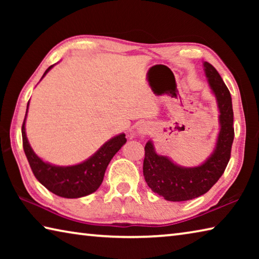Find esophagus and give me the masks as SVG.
<instances>
[{"label": "esophagus", "instance_id": "1", "mask_svg": "<svg viewBox=\"0 0 259 259\" xmlns=\"http://www.w3.org/2000/svg\"><path fill=\"white\" fill-rule=\"evenodd\" d=\"M151 130H152V128H151L150 124L142 123V124L138 125L137 133H138L139 135H147V134L151 133Z\"/></svg>", "mask_w": 259, "mask_h": 259}]
</instances>
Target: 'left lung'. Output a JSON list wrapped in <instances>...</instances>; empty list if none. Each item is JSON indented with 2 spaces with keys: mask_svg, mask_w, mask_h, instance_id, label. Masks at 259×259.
Wrapping results in <instances>:
<instances>
[{
  "mask_svg": "<svg viewBox=\"0 0 259 259\" xmlns=\"http://www.w3.org/2000/svg\"><path fill=\"white\" fill-rule=\"evenodd\" d=\"M208 84L217 102L219 133L211 154L198 166H182L169 156L157 154L152 140L145 145L143 172L148 187L166 201H187L203 195L217 183L230 161L234 139L232 98L222 76L203 61Z\"/></svg>",
  "mask_w": 259,
  "mask_h": 259,
  "instance_id": "left-lung-1",
  "label": "left lung"
}]
</instances>
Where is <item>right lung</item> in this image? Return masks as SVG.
<instances>
[{"instance_id": "add662e5", "label": "right lung", "mask_w": 259, "mask_h": 259, "mask_svg": "<svg viewBox=\"0 0 259 259\" xmlns=\"http://www.w3.org/2000/svg\"><path fill=\"white\" fill-rule=\"evenodd\" d=\"M54 66L55 65H51L47 69L41 80ZM28 105L29 102L27 104V109H26L24 123L21 126V135H23V146L26 157H27L28 163L37 181L54 194L66 199L82 198V196H87L97 191L100 184L103 183L105 171H106L112 157L123 146V144H125V135L122 133L114 136L95 154L88 157L81 163L74 165L52 164L43 161L40 156L35 154L33 148L29 145L25 130Z\"/></svg>"}]
</instances>
